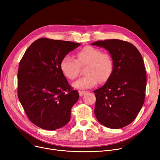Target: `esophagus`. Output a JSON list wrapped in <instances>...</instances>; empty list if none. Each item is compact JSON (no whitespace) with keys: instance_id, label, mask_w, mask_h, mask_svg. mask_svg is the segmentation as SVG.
I'll list each match as a JSON object with an SVG mask.
<instances>
[{"instance_id":"obj_1","label":"esophagus","mask_w":160,"mask_h":160,"mask_svg":"<svg viewBox=\"0 0 160 160\" xmlns=\"http://www.w3.org/2000/svg\"><path fill=\"white\" fill-rule=\"evenodd\" d=\"M78 92H79V95H80V97L83 96L85 93H86V91H79Z\"/></svg>"}]
</instances>
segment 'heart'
I'll return each mask as SVG.
<instances>
[{"instance_id":"b5f03b06","label":"heart","mask_w":160,"mask_h":160,"mask_svg":"<svg viewBox=\"0 0 160 160\" xmlns=\"http://www.w3.org/2000/svg\"><path fill=\"white\" fill-rule=\"evenodd\" d=\"M76 60L69 56H64L60 62V69L65 77L69 80L77 78L80 67H85L86 75L73 83L78 89H88L97 83L106 82L112 73L113 61L107 52H102L98 48L87 45L76 52Z\"/></svg>"}]
</instances>
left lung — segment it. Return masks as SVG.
I'll return each mask as SVG.
<instances>
[{"instance_id":"1","label":"left lung","mask_w":160,"mask_h":160,"mask_svg":"<svg viewBox=\"0 0 160 160\" xmlns=\"http://www.w3.org/2000/svg\"><path fill=\"white\" fill-rule=\"evenodd\" d=\"M92 45L104 47L110 53L113 69L105 84L95 90V115L104 127L118 129L136 118L144 104L147 74L141 54L128 41H98Z\"/></svg>"}]
</instances>
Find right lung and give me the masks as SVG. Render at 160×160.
I'll use <instances>...</instances> for the list:
<instances>
[{
  "label": "right lung",
  "mask_w": 160,
  "mask_h": 160,
  "mask_svg": "<svg viewBox=\"0 0 160 160\" xmlns=\"http://www.w3.org/2000/svg\"><path fill=\"white\" fill-rule=\"evenodd\" d=\"M80 43L40 38L30 45L19 62L18 95L28 119L47 130L69 122L79 98L60 69L62 58Z\"/></svg>",
  "instance_id": "obj_1"
}]
</instances>
